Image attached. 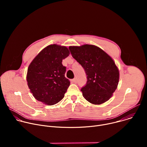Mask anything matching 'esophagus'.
<instances>
[{
	"instance_id": "esophagus-1",
	"label": "esophagus",
	"mask_w": 147,
	"mask_h": 147,
	"mask_svg": "<svg viewBox=\"0 0 147 147\" xmlns=\"http://www.w3.org/2000/svg\"><path fill=\"white\" fill-rule=\"evenodd\" d=\"M72 81L74 82V83H77V78H74V79H73V80H72Z\"/></svg>"
}]
</instances>
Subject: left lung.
<instances>
[{
  "label": "left lung",
  "instance_id": "1",
  "mask_svg": "<svg viewBox=\"0 0 147 147\" xmlns=\"http://www.w3.org/2000/svg\"><path fill=\"white\" fill-rule=\"evenodd\" d=\"M69 49L87 76L86 85L81 90L84 98L94 105L108 100L116 90L119 80V71L113 59L93 45L70 46Z\"/></svg>",
  "mask_w": 147,
  "mask_h": 147
}]
</instances>
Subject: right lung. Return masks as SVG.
<instances>
[{
	"label": "right lung",
	"instance_id": "obj_1",
	"mask_svg": "<svg viewBox=\"0 0 147 147\" xmlns=\"http://www.w3.org/2000/svg\"><path fill=\"white\" fill-rule=\"evenodd\" d=\"M70 52L65 46L50 45L42 50L30 64L27 84L34 98L48 105H53L65 96L70 82L65 76L63 59Z\"/></svg>",
	"mask_w": 147,
	"mask_h": 147
}]
</instances>
